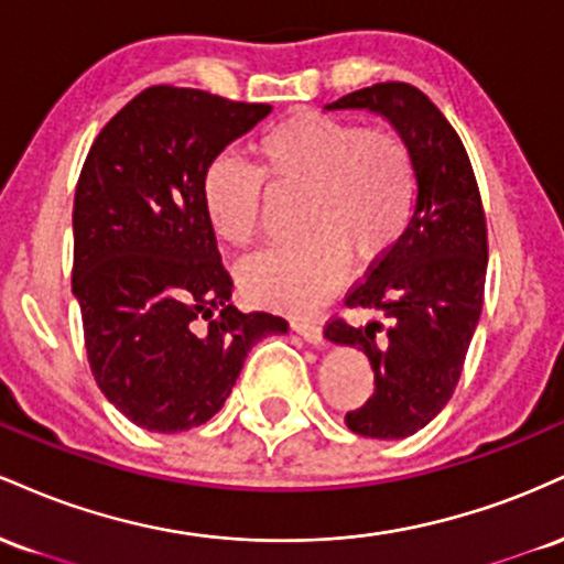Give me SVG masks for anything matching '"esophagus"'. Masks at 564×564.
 Instances as JSON below:
<instances>
[{
    "label": "esophagus",
    "instance_id": "34e87169",
    "mask_svg": "<svg viewBox=\"0 0 564 564\" xmlns=\"http://www.w3.org/2000/svg\"><path fill=\"white\" fill-rule=\"evenodd\" d=\"M291 326H294V332L300 334L304 341H310V345H315V347L326 345V336H323V328L318 326V323H313V321H294V323H291Z\"/></svg>",
    "mask_w": 564,
    "mask_h": 564
}]
</instances>
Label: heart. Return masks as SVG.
I'll return each instance as SVG.
<instances>
[{
  "label": "heart",
  "mask_w": 564,
  "mask_h": 564,
  "mask_svg": "<svg viewBox=\"0 0 564 564\" xmlns=\"http://www.w3.org/2000/svg\"><path fill=\"white\" fill-rule=\"evenodd\" d=\"M257 166L219 156L204 174L212 230L230 246L260 232L264 180L302 191L300 241L273 246L241 264L251 302L310 313L339 289L347 254L377 262L416 215L419 164L411 142L392 127H364L304 111L268 127L254 142Z\"/></svg>",
  "instance_id": "heart-1"
}]
</instances>
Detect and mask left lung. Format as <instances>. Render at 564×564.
I'll return each mask as SVG.
<instances>
[{
	"instance_id": "1",
	"label": "left lung",
	"mask_w": 564,
	"mask_h": 564,
	"mask_svg": "<svg viewBox=\"0 0 564 564\" xmlns=\"http://www.w3.org/2000/svg\"><path fill=\"white\" fill-rule=\"evenodd\" d=\"M326 108L387 116L416 153V215L345 296L347 307L379 310L381 318L352 326L334 315L326 323L328 339L360 347L373 368V394L347 411L349 430L377 440L408 437L451 400L480 321L488 270L480 187L456 129L413 84H371Z\"/></svg>"
}]
</instances>
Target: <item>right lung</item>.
Segmentation results:
<instances>
[{
    "label": "right lung",
    "instance_id": "1",
    "mask_svg": "<svg viewBox=\"0 0 564 564\" xmlns=\"http://www.w3.org/2000/svg\"><path fill=\"white\" fill-rule=\"evenodd\" d=\"M270 113L153 84L100 129L74 196L70 289L108 403L148 432L209 422L249 349L289 323L241 313L204 209V174Z\"/></svg>",
    "mask_w": 564,
    "mask_h": 564
}]
</instances>
